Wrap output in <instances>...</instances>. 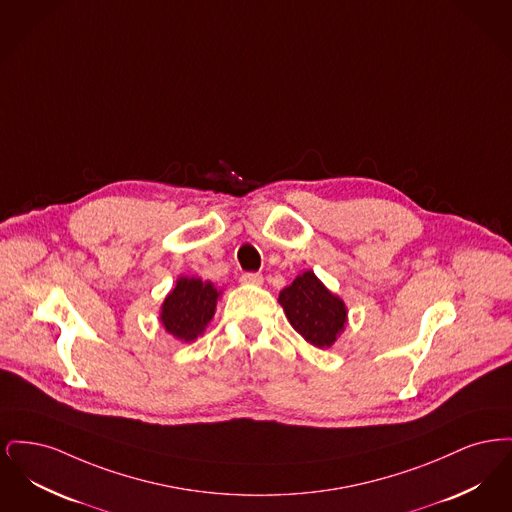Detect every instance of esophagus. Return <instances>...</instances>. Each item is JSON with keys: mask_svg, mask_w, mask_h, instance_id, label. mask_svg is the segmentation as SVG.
<instances>
[{"mask_svg": "<svg viewBox=\"0 0 512 512\" xmlns=\"http://www.w3.org/2000/svg\"><path fill=\"white\" fill-rule=\"evenodd\" d=\"M242 284L247 286H261L263 284V274H257V272H245L242 274Z\"/></svg>", "mask_w": 512, "mask_h": 512, "instance_id": "1", "label": "esophagus"}]
</instances>
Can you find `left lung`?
Masks as SVG:
<instances>
[{
    "mask_svg": "<svg viewBox=\"0 0 512 512\" xmlns=\"http://www.w3.org/2000/svg\"><path fill=\"white\" fill-rule=\"evenodd\" d=\"M278 303L293 330L318 349L332 347L347 324V307L340 295L330 292L313 270L295 276L278 295Z\"/></svg>",
    "mask_w": 512,
    "mask_h": 512,
    "instance_id": "1",
    "label": "left lung"
}]
</instances>
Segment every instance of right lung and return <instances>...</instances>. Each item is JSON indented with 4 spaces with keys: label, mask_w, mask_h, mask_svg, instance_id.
Here are the masks:
<instances>
[{
    "label": "right lung",
    "mask_w": 512,
    "mask_h": 512,
    "mask_svg": "<svg viewBox=\"0 0 512 512\" xmlns=\"http://www.w3.org/2000/svg\"><path fill=\"white\" fill-rule=\"evenodd\" d=\"M220 292L213 282L197 276H180L167 293L159 320L174 340L195 341L215 317Z\"/></svg>",
    "instance_id": "add662e5"
}]
</instances>
